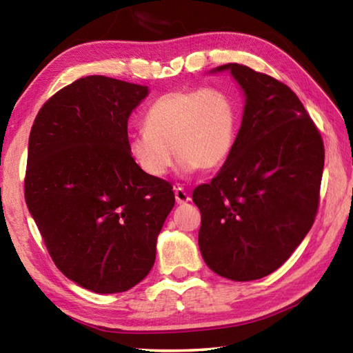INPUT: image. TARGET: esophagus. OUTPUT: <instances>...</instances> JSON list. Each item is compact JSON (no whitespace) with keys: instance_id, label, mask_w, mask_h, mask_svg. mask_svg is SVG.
Segmentation results:
<instances>
[{"instance_id":"esophagus-1","label":"esophagus","mask_w":353,"mask_h":353,"mask_svg":"<svg viewBox=\"0 0 353 353\" xmlns=\"http://www.w3.org/2000/svg\"><path fill=\"white\" fill-rule=\"evenodd\" d=\"M174 194H176V202H177V204H187V202L191 201V198L187 194V191H185L181 187L174 190Z\"/></svg>"}]
</instances>
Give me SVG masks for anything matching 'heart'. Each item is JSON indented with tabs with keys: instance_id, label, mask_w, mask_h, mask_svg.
<instances>
[{
	"instance_id": "1",
	"label": "heart",
	"mask_w": 353,
	"mask_h": 353,
	"mask_svg": "<svg viewBox=\"0 0 353 353\" xmlns=\"http://www.w3.org/2000/svg\"><path fill=\"white\" fill-rule=\"evenodd\" d=\"M143 123L146 132L130 137L128 151L146 176L157 179L170 170L171 148L183 174L223 165L235 146L240 112L221 88L176 90L155 99Z\"/></svg>"
}]
</instances>
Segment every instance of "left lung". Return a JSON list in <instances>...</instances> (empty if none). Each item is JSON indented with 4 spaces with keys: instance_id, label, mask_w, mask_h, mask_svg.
<instances>
[{
    "instance_id": "8db88e82",
    "label": "left lung",
    "mask_w": 353,
    "mask_h": 353,
    "mask_svg": "<svg viewBox=\"0 0 353 353\" xmlns=\"http://www.w3.org/2000/svg\"><path fill=\"white\" fill-rule=\"evenodd\" d=\"M243 90L235 146L210 183L196 187L199 249L218 276L248 282L279 270L314 223L324 143L296 93L240 63L221 65Z\"/></svg>"
}]
</instances>
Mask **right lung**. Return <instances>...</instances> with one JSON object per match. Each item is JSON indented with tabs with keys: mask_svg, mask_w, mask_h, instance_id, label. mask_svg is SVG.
<instances>
[{
	"mask_svg": "<svg viewBox=\"0 0 353 353\" xmlns=\"http://www.w3.org/2000/svg\"><path fill=\"white\" fill-rule=\"evenodd\" d=\"M146 85L87 76L41 107L28 146L25 199L52 261L98 294L128 291L155 261L174 207L170 182L128 151V119Z\"/></svg>",
	"mask_w": 353,
	"mask_h": 353,
	"instance_id": "1",
	"label": "right lung"
}]
</instances>
